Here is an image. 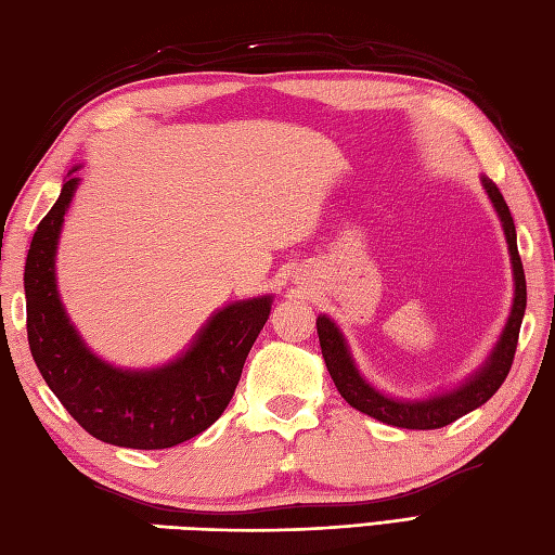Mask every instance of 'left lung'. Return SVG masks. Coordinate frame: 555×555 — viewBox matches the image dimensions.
<instances>
[{
    "instance_id": "8db88e82",
    "label": "left lung",
    "mask_w": 555,
    "mask_h": 555,
    "mask_svg": "<svg viewBox=\"0 0 555 555\" xmlns=\"http://www.w3.org/2000/svg\"><path fill=\"white\" fill-rule=\"evenodd\" d=\"M481 183H485L491 203L501 217L505 241H508V247H511L513 274H515L513 312H511L508 324H505V332L499 340L496 350L491 352V358L485 367H481V372L475 374L463 388H457V391L446 393L441 398L420 400V403H405V400H393L379 393L376 388H372L362 379L360 372L356 370V364L350 360L344 336H340V332L334 326L332 320L320 317V320H317V334H320V346H322L326 370L332 374L338 393L344 396L352 408L364 412V415H370L384 424H393V427H400V429H439V427H446V424L455 422L457 417L467 415L469 410L485 405L487 400L499 391L501 384L505 382V376H508L513 367L517 338H520V324H522L525 305H527V284H525L522 259H520V253H517L515 223L511 217V209L505 205L496 183H491L489 179H481Z\"/></svg>"
}]
</instances>
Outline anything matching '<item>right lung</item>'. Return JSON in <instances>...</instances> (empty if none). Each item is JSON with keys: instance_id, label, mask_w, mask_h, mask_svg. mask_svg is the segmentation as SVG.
I'll list each match as a JSON object with an SVG mask.
<instances>
[{"instance_id": "add662e5", "label": "right lung", "mask_w": 555, "mask_h": 555, "mask_svg": "<svg viewBox=\"0 0 555 555\" xmlns=\"http://www.w3.org/2000/svg\"><path fill=\"white\" fill-rule=\"evenodd\" d=\"M76 176L33 235L26 274V328L42 379L82 429L104 443L157 451L215 424L233 398L247 352L271 310V298L229 305L211 317L183 358L155 372H124L82 346L54 284L56 238Z\"/></svg>"}]
</instances>
